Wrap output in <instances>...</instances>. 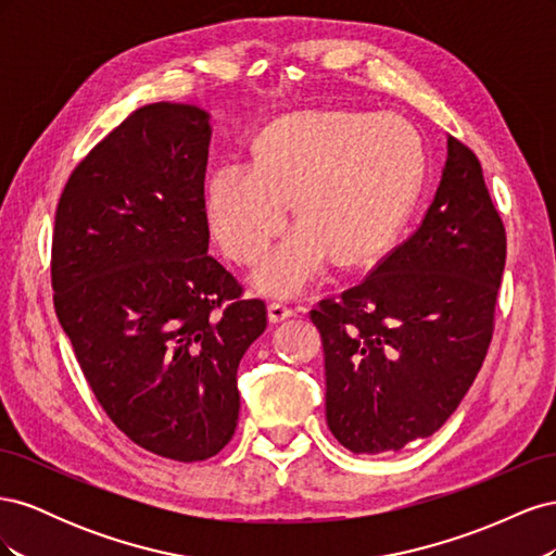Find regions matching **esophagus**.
I'll use <instances>...</instances> for the list:
<instances>
[{"label":"esophagus","instance_id":"esophagus-1","mask_svg":"<svg viewBox=\"0 0 556 556\" xmlns=\"http://www.w3.org/2000/svg\"><path fill=\"white\" fill-rule=\"evenodd\" d=\"M292 315H294V308L288 306V304H282V301H274V304H268V319H271L274 325L282 323V319H288Z\"/></svg>","mask_w":556,"mask_h":556}]
</instances>
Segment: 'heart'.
<instances>
[{
  "label": "heart",
  "instance_id": "heart-1",
  "mask_svg": "<svg viewBox=\"0 0 556 556\" xmlns=\"http://www.w3.org/2000/svg\"><path fill=\"white\" fill-rule=\"evenodd\" d=\"M422 178V146L394 113H299L268 125L252 146V166L220 164L204 185V213L231 260L257 262L288 225H299L252 285L296 296L333 255L362 264L392 241Z\"/></svg>",
  "mask_w": 556,
  "mask_h": 556
}]
</instances>
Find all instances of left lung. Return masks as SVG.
<instances>
[{
	"instance_id": "1",
	"label": "left lung",
	"mask_w": 556,
	"mask_h": 556,
	"mask_svg": "<svg viewBox=\"0 0 556 556\" xmlns=\"http://www.w3.org/2000/svg\"><path fill=\"white\" fill-rule=\"evenodd\" d=\"M506 229L470 148L447 137L439 190L413 237L311 311L325 348L327 425L355 454L439 431L484 362Z\"/></svg>"
}]
</instances>
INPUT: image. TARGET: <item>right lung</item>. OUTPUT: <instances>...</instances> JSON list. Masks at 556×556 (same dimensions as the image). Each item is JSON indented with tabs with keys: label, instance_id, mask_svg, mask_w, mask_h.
Masks as SVG:
<instances>
[{
	"label": "right lung",
	"instance_id": "add662e5",
	"mask_svg": "<svg viewBox=\"0 0 556 556\" xmlns=\"http://www.w3.org/2000/svg\"><path fill=\"white\" fill-rule=\"evenodd\" d=\"M208 113L148 104L64 185L55 313L113 425L139 447L204 462L239 425L237 371L266 304L208 255Z\"/></svg>",
	"mask_w": 556,
	"mask_h": 556
}]
</instances>
